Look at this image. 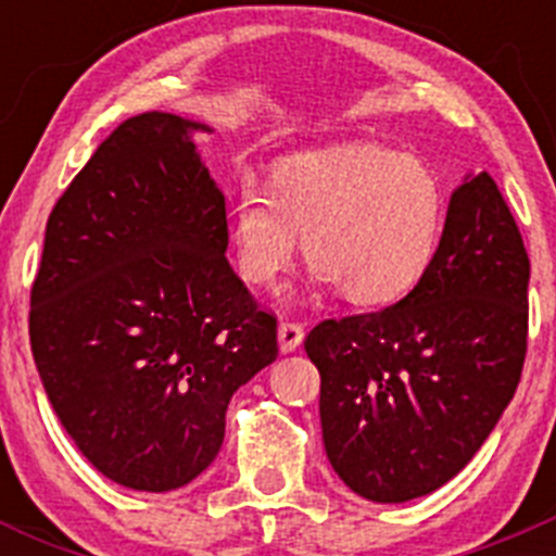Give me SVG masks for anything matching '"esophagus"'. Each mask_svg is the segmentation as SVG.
Here are the masks:
<instances>
[{
    "label": "esophagus",
    "mask_w": 556,
    "mask_h": 556,
    "mask_svg": "<svg viewBox=\"0 0 556 556\" xmlns=\"http://www.w3.org/2000/svg\"><path fill=\"white\" fill-rule=\"evenodd\" d=\"M277 339H279V352H282V355H290V352L299 350L301 341H304V328L295 323H279Z\"/></svg>",
    "instance_id": "obj_1"
}]
</instances>
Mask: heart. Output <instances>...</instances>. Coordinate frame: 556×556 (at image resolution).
<instances>
[{
    "mask_svg": "<svg viewBox=\"0 0 556 556\" xmlns=\"http://www.w3.org/2000/svg\"><path fill=\"white\" fill-rule=\"evenodd\" d=\"M268 193L247 188L228 228L233 266L271 290L301 257L319 285L361 309L406 299L439 252L444 190L425 161L371 142L306 150L279 161Z\"/></svg>",
    "mask_w": 556,
    "mask_h": 556,
    "instance_id": "obj_1",
    "label": "heart"
}]
</instances>
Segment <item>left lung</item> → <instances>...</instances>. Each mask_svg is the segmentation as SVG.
Listing matches in <instances>:
<instances>
[{
    "label": "left lung",
    "mask_w": 556,
    "mask_h": 556,
    "mask_svg": "<svg viewBox=\"0 0 556 556\" xmlns=\"http://www.w3.org/2000/svg\"><path fill=\"white\" fill-rule=\"evenodd\" d=\"M527 285L530 257L495 179L468 172L422 282L306 336L325 454L352 492L406 503L473 459L517 392Z\"/></svg>",
    "instance_id": "left-lung-1"
}]
</instances>
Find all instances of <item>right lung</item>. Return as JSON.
I'll list each match as a JSON object with an SVG mask.
<instances>
[{
  "instance_id": "1",
  "label": "right lung",
  "mask_w": 556,
  "mask_h": 556,
  "mask_svg": "<svg viewBox=\"0 0 556 556\" xmlns=\"http://www.w3.org/2000/svg\"><path fill=\"white\" fill-rule=\"evenodd\" d=\"M144 112L50 212L29 336L55 417L115 484L169 492L212 465L231 395L277 361V319L228 266L226 195L195 134Z\"/></svg>"
}]
</instances>
